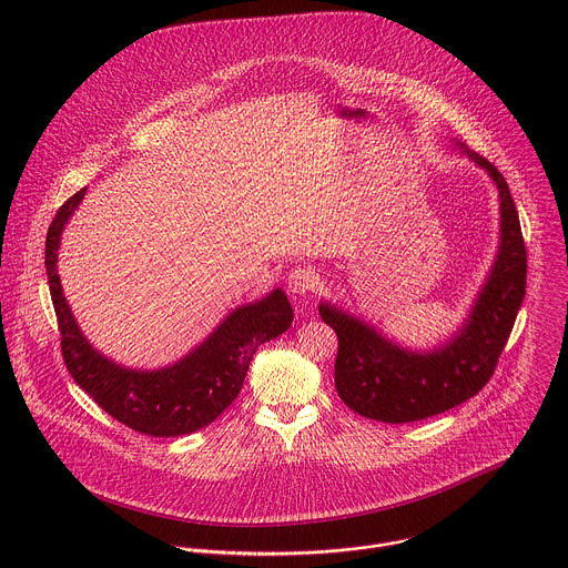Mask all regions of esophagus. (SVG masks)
<instances>
[{
  "instance_id": "esophagus-1",
  "label": "esophagus",
  "mask_w": 568,
  "mask_h": 568,
  "mask_svg": "<svg viewBox=\"0 0 568 568\" xmlns=\"http://www.w3.org/2000/svg\"><path fill=\"white\" fill-rule=\"evenodd\" d=\"M314 285H316V274L305 265H298L287 274V290L296 296L310 294L314 290Z\"/></svg>"
}]
</instances>
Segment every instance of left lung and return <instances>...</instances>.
I'll use <instances>...</instances> for the list:
<instances>
[{"label":"left lung","mask_w":568,"mask_h":568,"mask_svg":"<svg viewBox=\"0 0 568 568\" xmlns=\"http://www.w3.org/2000/svg\"><path fill=\"white\" fill-rule=\"evenodd\" d=\"M456 148L494 181L500 196V243L469 316L432 349L403 347L347 310L321 301V318L338 336L334 383L356 414L398 425L425 420L474 398L494 376L527 290V250L505 176L485 156Z\"/></svg>","instance_id":"8db88e82"}]
</instances>
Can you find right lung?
Segmentation results:
<instances>
[{"label":"right lung","instance_id":"add662e5","mask_svg":"<svg viewBox=\"0 0 568 568\" xmlns=\"http://www.w3.org/2000/svg\"><path fill=\"white\" fill-rule=\"evenodd\" d=\"M83 196L85 187L57 210L45 236V276L70 376L105 414L139 434L172 438L207 427L239 396L256 349L290 329L294 312L285 292L274 287L263 298L239 305L203 343L168 367H123L83 336L57 272L61 234Z\"/></svg>","mask_w":568,"mask_h":568}]
</instances>
